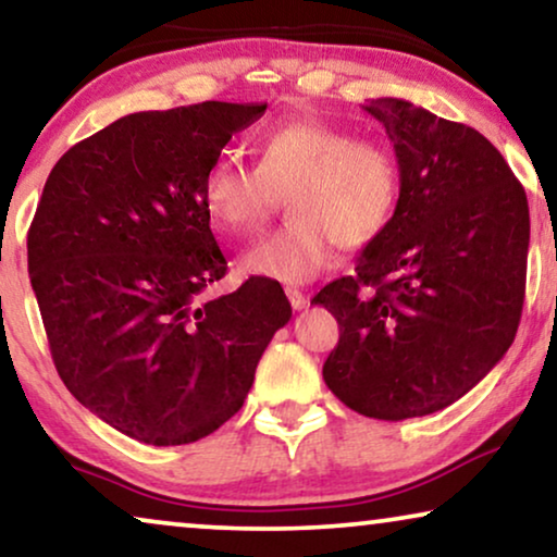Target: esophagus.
I'll list each match as a JSON object with an SVG mask.
<instances>
[{
  "label": "esophagus",
  "instance_id": "1",
  "mask_svg": "<svg viewBox=\"0 0 557 557\" xmlns=\"http://www.w3.org/2000/svg\"><path fill=\"white\" fill-rule=\"evenodd\" d=\"M287 300H290V306L295 308V310H302L308 306V300H306V295H302L300 290H295V287H287Z\"/></svg>",
  "mask_w": 557,
  "mask_h": 557
}]
</instances>
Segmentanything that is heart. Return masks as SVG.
<instances>
[{
	"label": "heart",
	"instance_id": "obj_1",
	"mask_svg": "<svg viewBox=\"0 0 557 557\" xmlns=\"http://www.w3.org/2000/svg\"><path fill=\"white\" fill-rule=\"evenodd\" d=\"M249 150L255 168L219 154L201 181L203 209L228 236L257 234L287 196L290 221L244 251V274L306 285L329 270L338 244L367 249L395 219L403 173L387 145L300 116L251 135Z\"/></svg>",
	"mask_w": 557,
	"mask_h": 557
}]
</instances>
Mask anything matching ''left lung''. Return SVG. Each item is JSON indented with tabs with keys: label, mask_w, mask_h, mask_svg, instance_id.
<instances>
[{
	"label": "left lung",
	"mask_w": 557,
	"mask_h": 557,
	"mask_svg": "<svg viewBox=\"0 0 557 557\" xmlns=\"http://www.w3.org/2000/svg\"><path fill=\"white\" fill-rule=\"evenodd\" d=\"M403 173L395 219L356 274L315 295L338 321L323 380L376 420L438 412L476 387L515 341L530 209L502 152L476 129L405 99L364 107Z\"/></svg>",
	"instance_id": "left-lung-1"
}]
</instances>
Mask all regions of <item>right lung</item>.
<instances>
[{
    "instance_id": "add662e5",
    "label": "right lung",
    "mask_w": 557,
    "mask_h": 557,
    "mask_svg": "<svg viewBox=\"0 0 557 557\" xmlns=\"http://www.w3.org/2000/svg\"><path fill=\"white\" fill-rule=\"evenodd\" d=\"M267 103L137 111L50 170L27 267L55 369L103 422L150 446L201 441L242 410L293 308L274 280L203 298L226 274L206 168Z\"/></svg>"
}]
</instances>
